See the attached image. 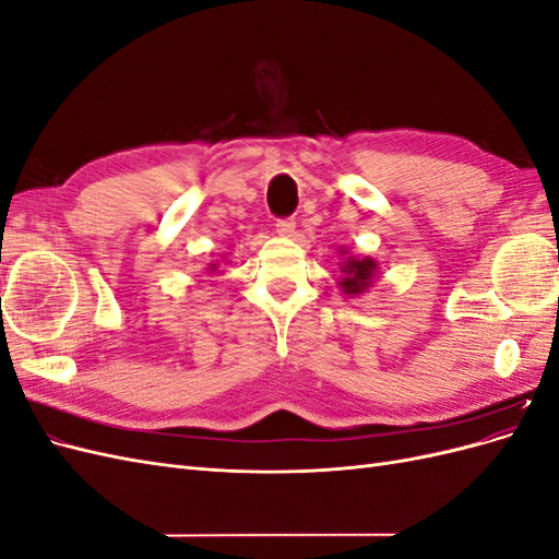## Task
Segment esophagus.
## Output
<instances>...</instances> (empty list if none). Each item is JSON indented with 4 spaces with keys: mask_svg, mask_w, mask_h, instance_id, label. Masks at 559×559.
Here are the masks:
<instances>
[{
    "mask_svg": "<svg viewBox=\"0 0 559 559\" xmlns=\"http://www.w3.org/2000/svg\"><path fill=\"white\" fill-rule=\"evenodd\" d=\"M275 228H277V233H280V235H284V238H292V235L296 233V218H292V216L277 218Z\"/></svg>",
    "mask_w": 559,
    "mask_h": 559,
    "instance_id": "1",
    "label": "esophagus"
}]
</instances>
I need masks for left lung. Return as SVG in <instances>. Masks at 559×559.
Here are the masks:
<instances>
[{
	"label": "left lung",
	"instance_id": "1",
	"mask_svg": "<svg viewBox=\"0 0 559 559\" xmlns=\"http://www.w3.org/2000/svg\"><path fill=\"white\" fill-rule=\"evenodd\" d=\"M376 270H378V263L373 259H354L349 257L347 263L343 265V273L345 277L337 282L343 286L345 294H361L366 292L370 282H373L376 277Z\"/></svg>",
	"mask_w": 559,
	"mask_h": 559
}]
</instances>
